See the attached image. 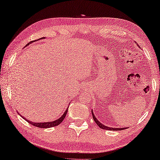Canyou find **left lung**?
Masks as SVG:
<instances>
[{"instance_id":"1","label":"left lung","mask_w":160,"mask_h":160,"mask_svg":"<svg viewBox=\"0 0 160 160\" xmlns=\"http://www.w3.org/2000/svg\"><path fill=\"white\" fill-rule=\"evenodd\" d=\"M91 112H92V115H93V120L95 121V122L96 123L97 125L98 126V127L100 128H102V129H105V130H110V131H121V130H124L125 129V128H113V127H107V126H105L104 124H102V123H100L99 122V120H98V119L96 117V116H95V114H93V110H91Z\"/></svg>"}]
</instances>
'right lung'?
I'll use <instances>...</instances> for the list:
<instances>
[{
  "instance_id": "add662e5",
  "label": "right lung",
  "mask_w": 160,
  "mask_h": 160,
  "mask_svg": "<svg viewBox=\"0 0 160 160\" xmlns=\"http://www.w3.org/2000/svg\"><path fill=\"white\" fill-rule=\"evenodd\" d=\"M43 38H44V37L39 38L38 40H40V39H43ZM34 41H36V40H35V41H30L29 43H27V44L26 45V46H28V45H29L30 43H32V42H34ZM69 103H70V102H69ZM68 108H69V106H68ZM68 108H67L66 109V110L64 111V114H63L62 115V116L60 117V118L58 119H56V120H55V121H52V122H39V123H37V122H32L29 121V120H28L27 119L24 118V117L21 116L20 114H19V115H20V116L22 117V118H23V119H24L25 120H26V121H27V122H29V124H31L33 125V126H34V127H38V128H50V127H56V126H58V125L60 124V123L63 121V119H64V117H66V114H67V111H68Z\"/></svg>"
}]
</instances>
